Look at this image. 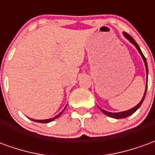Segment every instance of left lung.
I'll return each mask as SVG.
<instances>
[{
  "label": "left lung",
  "instance_id": "left-lung-1",
  "mask_svg": "<svg viewBox=\"0 0 155 155\" xmlns=\"http://www.w3.org/2000/svg\"><path fill=\"white\" fill-rule=\"evenodd\" d=\"M124 36L125 37V38L128 40V41H130L131 44H133L135 47H136V49L138 50V51H139V53L140 54V55L142 56V58H143V62H144V64H145V69H146V74H147V81H146V86H145V91H144V94H143V98H142V100L140 101V102L139 103V104H137V105H135L134 107L131 108L130 110H126V111H122V112H118V113H112V112H109V111H106L104 110H103V109H101V108H100L101 109V110L104 113V114H106V115H108L109 117H111V118H114V119H124V118H126V117L130 116V115H131V114H133L135 111L139 109V108L140 107V105L142 104V103H143V100H144V98H145V94H146V91H147V87H148V64H147V61H146V59H145V57H144V55H143V54L142 53V51H141V50H140V46L138 45V44H137L136 42H135V41L134 40L131 36H130V35H128L127 33H125V32H124L123 33Z\"/></svg>",
  "mask_w": 155,
  "mask_h": 155
}]
</instances>
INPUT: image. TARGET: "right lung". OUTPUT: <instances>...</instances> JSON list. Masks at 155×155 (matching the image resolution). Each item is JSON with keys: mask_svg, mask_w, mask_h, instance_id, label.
I'll return each instance as SVG.
<instances>
[{"mask_svg": "<svg viewBox=\"0 0 155 155\" xmlns=\"http://www.w3.org/2000/svg\"><path fill=\"white\" fill-rule=\"evenodd\" d=\"M66 106H67V104H66ZM66 106H65V107L64 108V110L61 111V113H59V114H58L57 115H55V116L53 117V118H51V119H47V120H33V119H31V118H30V119H31V120H33V121H35V122H38V123H44V124L45 123H49V122H51V121H53V120H55V119H57V118L59 116H61V114H62V113L64 112V110H65V108H66Z\"/></svg>", "mask_w": 155, "mask_h": 155, "instance_id": "right-lung-1", "label": "right lung"}]
</instances>
